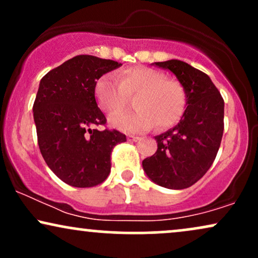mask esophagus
I'll return each instance as SVG.
<instances>
[{
	"instance_id": "obj_1",
	"label": "esophagus",
	"mask_w": 258,
	"mask_h": 258,
	"mask_svg": "<svg viewBox=\"0 0 258 258\" xmlns=\"http://www.w3.org/2000/svg\"><path fill=\"white\" fill-rule=\"evenodd\" d=\"M139 137H137V136H127V141H130V142H137V141H139Z\"/></svg>"
}]
</instances>
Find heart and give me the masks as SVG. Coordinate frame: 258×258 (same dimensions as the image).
Wrapping results in <instances>:
<instances>
[{
  "label": "heart",
  "instance_id": "heart-1",
  "mask_svg": "<svg viewBox=\"0 0 258 258\" xmlns=\"http://www.w3.org/2000/svg\"><path fill=\"white\" fill-rule=\"evenodd\" d=\"M125 94L133 96L137 110L120 112L109 119L112 127L128 133L149 131L154 126L166 130L182 119L186 106V93L183 85L174 79H166L159 70L148 67H135L115 76L106 74L97 80L94 97L97 104L106 114L120 110Z\"/></svg>",
  "mask_w": 258,
  "mask_h": 258
}]
</instances>
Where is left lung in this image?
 Wrapping results in <instances>:
<instances>
[{"label":"left lung","mask_w":258,"mask_h":258,"mask_svg":"<svg viewBox=\"0 0 258 258\" xmlns=\"http://www.w3.org/2000/svg\"><path fill=\"white\" fill-rule=\"evenodd\" d=\"M184 87L186 109L173 128L156 136L158 150L143 160L147 176L168 189L197 183L214 164L224 130V100L205 73L177 59L158 61Z\"/></svg>","instance_id":"1"}]
</instances>
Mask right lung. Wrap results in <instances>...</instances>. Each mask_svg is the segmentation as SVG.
Listing matches in <instances>:
<instances>
[{"instance_id": "right-lung-1", "label": "right lung", "mask_w": 258, "mask_h": 258, "mask_svg": "<svg viewBox=\"0 0 258 258\" xmlns=\"http://www.w3.org/2000/svg\"><path fill=\"white\" fill-rule=\"evenodd\" d=\"M120 65L81 54L41 79L32 106L38 147L48 167L67 184L90 188L104 182L110 173L111 150L126 142L116 130L96 128L106 119L94 98V85Z\"/></svg>"}]
</instances>
